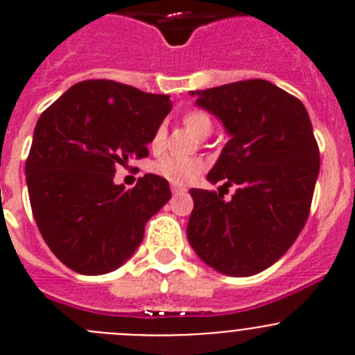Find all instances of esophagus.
<instances>
[{
  "mask_svg": "<svg viewBox=\"0 0 355 355\" xmlns=\"http://www.w3.org/2000/svg\"><path fill=\"white\" fill-rule=\"evenodd\" d=\"M171 190H172V193H174V196H180V193L187 192V190H184L183 187H178V184H172Z\"/></svg>",
  "mask_w": 355,
  "mask_h": 355,
  "instance_id": "esophagus-1",
  "label": "esophagus"
}]
</instances>
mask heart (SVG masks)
Returning <instances> with one entry per match:
<instances>
[{
    "label": "heart",
    "instance_id": "1",
    "mask_svg": "<svg viewBox=\"0 0 355 355\" xmlns=\"http://www.w3.org/2000/svg\"><path fill=\"white\" fill-rule=\"evenodd\" d=\"M183 124L187 130L196 137H208L211 133L213 122L208 114L200 110H190L183 117ZM165 140V130L162 126L155 131L150 139V147L159 149ZM202 171V163L193 158H181V156H163L162 159L155 163V172L165 178L167 181L174 184H188L196 180L197 175Z\"/></svg>",
    "mask_w": 355,
    "mask_h": 355
}]
</instances>
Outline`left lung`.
<instances>
[{"label":"left lung","instance_id":"8db88e82","mask_svg":"<svg viewBox=\"0 0 355 355\" xmlns=\"http://www.w3.org/2000/svg\"><path fill=\"white\" fill-rule=\"evenodd\" d=\"M190 94L231 137L206 178L236 192L224 200L220 192L190 190L188 241L220 274H259L293 245L311 208L320 150L307 110L265 80Z\"/></svg>","mask_w":355,"mask_h":355}]
</instances>
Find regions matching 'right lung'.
<instances>
[{
    "label": "right lung",
    "mask_w": 355,
    "mask_h": 355,
    "mask_svg": "<svg viewBox=\"0 0 355 355\" xmlns=\"http://www.w3.org/2000/svg\"><path fill=\"white\" fill-rule=\"evenodd\" d=\"M171 110L165 94L87 80L42 112L24 168L28 193L44 241L71 270L101 275L119 268L172 197L168 181L156 174L131 190L114 183L119 165L147 156Z\"/></svg>",
    "instance_id": "right-lung-1"
}]
</instances>
